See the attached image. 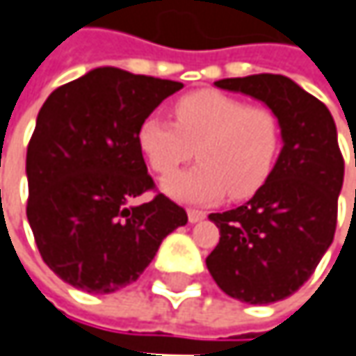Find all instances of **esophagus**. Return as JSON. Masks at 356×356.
Instances as JSON below:
<instances>
[{"instance_id":"1","label":"esophagus","mask_w":356,"mask_h":356,"mask_svg":"<svg viewBox=\"0 0 356 356\" xmlns=\"http://www.w3.org/2000/svg\"><path fill=\"white\" fill-rule=\"evenodd\" d=\"M187 218H189V222H191V224H195V222H200V220H204V218H206V211L187 210Z\"/></svg>"}]
</instances>
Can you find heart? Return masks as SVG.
Wrapping results in <instances>:
<instances>
[{"label":"heart","instance_id":"heart-1","mask_svg":"<svg viewBox=\"0 0 356 356\" xmlns=\"http://www.w3.org/2000/svg\"><path fill=\"white\" fill-rule=\"evenodd\" d=\"M173 118L175 124L148 115L138 126V148L148 167L163 177L191 161L197 148L200 165L163 183L171 197L206 206L228 193L246 200L269 179L281 146L273 110L216 89H200L179 97Z\"/></svg>","mask_w":356,"mask_h":356}]
</instances>
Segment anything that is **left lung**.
Wrapping results in <instances>:
<instances>
[{
    "label": "left lung",
    "instance_id": "1",
    "mask_svg": "<svg viewBox=\"0 0 356 356\" xmlns=\"http://www.w3.org/2000/svg\"><path fill=\"white\" fill-rule=\"evenodd\" d=\"M216 85L273 110L283 148L269 179L244 206L210 213L220 243L206 265L230 298L273 304L306 283L334 238L344 179L337 126L320 99L283 75L261 73Z\"/></svg>",
    "mask_w": 356,
    "mask_h": 356
}]
</instances>
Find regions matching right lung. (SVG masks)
Wrapping results in <instances>:
<instances>
[{
  "mask_svg": "<svg viewBox=\"0 0 356 356\" xmlns=\"http://www.w3.org/2000/svg\"><path fill=\"white\" fill-rule=\"evenodd\" d=\"M183 83L99 67L60 85L28 145L26 216L42 261L69 285L112 293L136 281L185 210L156 193L138 126Z\"/></svg>",
  "mask_w": 356,
  "mask_h": 356,
  "instance_id": "obj_1",
  "label": "right lung"
}]
</instances>
